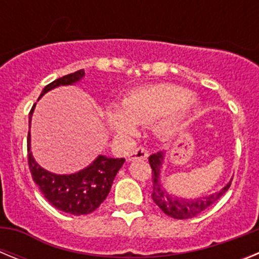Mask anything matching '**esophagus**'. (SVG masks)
<instances>
[{
  "label": "esophagus",
  "mask_w": 259,
  "mask_h": 259,
  "mask_svg": "<svg viewBox=\"0 0 259 259\" xmlns=\"http://www.w3.org/2000/svg\"><path fill=\"white\" fill-rule=\"evenodd\" d=\"M148 155H149V152L145 148H137V149H135L131 154L128 155V161H135V159H143V161H145Z\"/></svg>",
  "instance_id": "obj_1"
}]
</instances>
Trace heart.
<instances>
[{
  "mask_svg": "<svg viewBox=\"0 0 259 259\" xmlns=\"http://www.w3.org/2000/svg\"><path fill=\"white\" fill-rule=\"evenodd\" d=\"M188 89L174 84H157L132 91L122 101V110H107L110 127L119 135L131 136L136 124H152L164 118L161 131L171 132L175 122L194 107Z\"/></svg>",
  "mask_w": 259,
  "mask_h": 259,
  "instance_id": "heart-1",
  "label": "heart"
}]
</instances>
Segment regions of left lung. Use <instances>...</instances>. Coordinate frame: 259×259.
Wrapping results in <instances>:
<instances>
[{"label":"left lung","instance_id":"8db88e82","mask_svg":"<svg viewBox=\"0 0 259 259\" xmlns=\"http://www.w3.org/2000/svg\"><path fill=\"white\" fill-rule=\"evenodd\" d=\"M163 161V152H157L149 157V163L152 167V182L153 191L152 198L159 209L166 215L175 219H189L193 218L203 210L210 207L212 203H215L219 198L223 196L228 188L231 187V182L224 187L218 193H214L206 197L193 198V200H183V198L175 197L172 194H168L164 192L163 187L159 183V171H161V164Z\"/></svg>","mask_w":259,"mask_h":259}]
</instances>
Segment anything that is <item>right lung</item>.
<instances>
[{
	"label": "right lung",
	"instance_id": "right-lung-1",
	"mask_svg": "<svg viewBox=\"0 0 259 259\" xmlns=\"http://www.w3.org/2000/svg\"><path fill=\"white\" fill-rule=\"evenodd\" d=\"M83 76L84 70H79L59 77L42 89L40 97H42L53 88L76 83L80 79H83ZM35 105L29 111V123ZM29 141L31 140H29L28 131L27 155H28V166L32 179L53 206L67 214L87 215L95 211L107 197L114 178L125 161L124 158H107L105 155H98L93 163L79 172L71 175H57L44 170L36 163L29 150L31 149Z\"/></svg>",
	"mask_w": 259,
	"mask_h": 259
}]
</instances>
